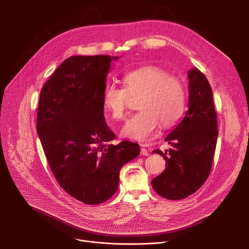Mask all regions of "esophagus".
Segmentation results:
<instances>
[{
  "label": "esophagus",
  "instance_id": "34e87169",
  "mask_svg": "<svg viewBox=\"0 0 249 249\" xmlns=\"http://www.w3.org/2000/svg\"><path fill=\"white\" fill-rule=\"evenodd\" d=\"M140 146H141V154H142V156H149V151L147 150V147H148V145L147 144H140Z\"/></svg>",
  "mask_w": 249,
  "mask_h": 249
}]
</instances>
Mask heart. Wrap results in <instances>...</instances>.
<instances>
[{
	"instance_id": "b5f03b06",
	"label": "heart",
	"mask_w": 249,
	"mask_h": 249,
	"mask_svg": "<svg viewBox=\"0 0 249 249\" xmlns=\"http://www.w3.org/2000/svg\"><path fill=\"white\" fill-rule=\"evenodd\" d=\"M123 88L108 83L102 92V104L115 120L126 116L128 98L141 95L138 108L122 128L121 135L136 141H148L157 132L160 123L172 126L182 116L186 93L179 78L169 75L157 66H145L125 73Z\"/></svg>"
}]
</instances>
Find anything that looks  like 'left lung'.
<instances>
[{
  "label": "left lung",
  "mask_w": 249,
  "mask_h": 249,
  "mask_svg": "<svg viewBox=\"0 0 249 249\" xmlns=\"http://www.w3.org/2000/svg\"><path fill=\"white\" fill-rule=\"evenodd\" d=\"M188 110L182 121L165 138L171 146L164 153L165 169L152 180L154 190L168 200L184 199L207 180L214 158L218 123L211 86L197 68L188 72Z\"/></svg>",
  "instance_id": "obj_1"
}]
</instances>
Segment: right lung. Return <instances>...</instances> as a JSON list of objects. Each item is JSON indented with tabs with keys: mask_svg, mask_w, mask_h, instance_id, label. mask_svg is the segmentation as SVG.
Masks as SVG:
<instances>
[{
	"mask_svg": "<svg viewBox=\"0 0 249 249\" xmlns=\"http://www.w3.org/2000/svg\"><path fill=\"white\" fill-rule=\"evenodd\" d=\"M108 55L66 59L40 91L36 130L59 185L72 197L96 205L117 191L121 167L140 154L138 144H108L115 134L103 115Z\"/></svg>",
	"mask_w": 249,
	"mask_h": 249,
	"instance_id": "add662e5",
	"label": "right lung"
}]
</instances>
